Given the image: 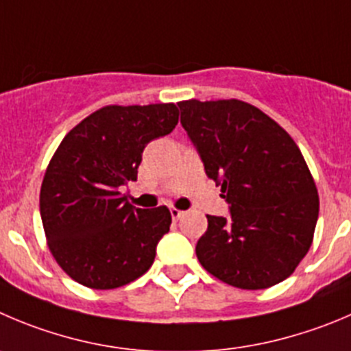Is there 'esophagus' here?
Listing matches in <instances>:
<instances>
[{
    "mask_svg": "<svg viewBox=\"0 0 351 351\" xmlns=\"http://www.w3.org/2000/svg\"><path fill=\"white\" fill-rule=\"evenodd\" d=\"M170 215H172L173 220H179L182 215H184V212H182V210H179V208H173V206H172V208H170Z\"/></svg>",
    "mask_w": 351,
    "mask_h": 351,
    "instance_id": "esophagus-1",
    "label": "esophagus"
}]
</instances>
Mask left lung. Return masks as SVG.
Segmentation results:
<instances>
[{
    "instance_id": "obj_1",
    "label": "left lung",
    "mask_w": 351,
    "mask_h": 351,
    "mask_svg": "<svg viewBox=\"0 0 351 351\" xmlns=\"http://www.w3.org/2000/svg\"><path fill=\"white\" fill-rule=\"evenodd\" d=\"M181 123L231 219L206 215L196 256L206 272L241 289L289 278L313 241L319 195L308 165L276 120L241 99L179 101Z\"/></svg>"
}]
</instances>
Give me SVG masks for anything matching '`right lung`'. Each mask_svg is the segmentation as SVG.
Masks as SVG:
<instances>
[{"label": "right lung", "instance_id": "add662e5", "mask_svg": "<svg viewBox=\"0 0 351 351\" xmlns=\"http://www.w3.org/2000/svg\"><path fill=\"white\" fill-rule=\"evenodd\" d=\"M179 122L173 103L108 105L79 122L49 160L39 195L46 241L66 276L91 289L141 278L169 232L167 206L136 208L120 188L138 179L143 149Z\"/></svg>", "mask_w": 351, "mask_h": 351}]
</instances>
